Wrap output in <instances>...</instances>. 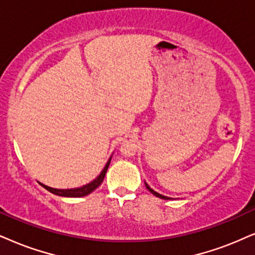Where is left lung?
<instances>
[{"mask_svg":"<svg viewBox=\"0 0 255 255\" xmlns=\"http://www.w3.org/2000/svg\"><path fill=\"white\" fill-rule=\"evenodd\" d=\"M146 187H147V189H148V191H149V192L151 193V194H154V195H155V196H157V198H160V199H165V200H169L168 196H163V195L159 194V193H156L155 191H153V189H151L150 187L147 185V183H146Z\"/></svg>","mask_w":255,"mask_h":255,"instance_id":"obj_1","label":"left lung"}]
</instances>
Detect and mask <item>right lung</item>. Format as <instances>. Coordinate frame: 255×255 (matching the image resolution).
<instances>
[{
  "mask_svg": "<svg viewBox=\"0 0 255 255\" xmlns=\"http://www.w3.org/2000/svg\"><path fill=\"white\" fill-rule=\"evenodd\" d=\"M109 163H111V160L108 161L107 165L102 170V173L100 174V175L96 178L94 181H92L88 185L83 186V187H80V188H74V189H55V188H51V187H48V186H44V185H41L44 187V188L47 189V191H49L50 193H53V194H56V195H60V196H68V198H81V196H86L92 193L93 191H95L98 187L101 185L102 181H104L105 179V175H106V172H107L108 167H109Z\"/></svg>",
  "mask_w": 255,
  "mask_h": 255,
  "instance_id": "1",
  "label": "right lung"
}]
</instances>
